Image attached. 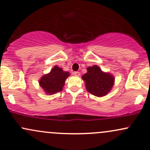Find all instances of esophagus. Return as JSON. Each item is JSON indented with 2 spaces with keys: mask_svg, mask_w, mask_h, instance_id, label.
Instances as JSON below:
<instances>
[{
  "mask_svg": "<svg viewBox=\"0 0 150 150\" xmlns=\"http://www.w3.org/2000/svg\"><path fill=\"white\" fill-rule=\"evenodd\" d=\"M73 75H75V76H80V72H74L73 73Z\"/></svg>",
  "mask_w": 150,
  "mask_h": 150,
  "instance_id": "obj_1",
  "label": "esophagus"
}]
</instances>
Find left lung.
I'll return each mask as SVG.
<instances>
[{"mask_svg":"<svg viewBox=\"0 0 150 150\" xmlns=\"http://www.w3.org/2000/svg\"><path fill=\"white\" fill-rule=\"evenodd\" d=\"M87 73L82 76L85 81L87 92L96 97L106 95L112 89L114 84V77L108 73H104L97 65L87 68Z\"/></svg>","mask_w":150,"mask_h":150,"instance_id":"1","label":"left lung"}]
</instances>
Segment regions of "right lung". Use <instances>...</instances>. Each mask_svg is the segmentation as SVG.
<instances>
[{
  "label": "right lung",
  "mask_w": 150,
  "mask_h": 150,
  "mask_svg": "<svg viewBox=\"0 0 150 150\" xmlns=\"http://www.w3.org/2000/svg\"><path fill=\"white\" fill-rule=\"evenodd\" d=\"M70 75L68 72L63 71L58 66H54L49 73L43 75L39 81L40 87L46 94L60 92L65 85V81Z\"/></svg>",
  "instance_id": "add662e5"
}]
</instances>
